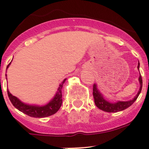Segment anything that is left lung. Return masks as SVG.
<instances>
[{
	"label": "left lung",
	"mask_w": 149,
	"mask_h": 149,
	"mask_svg": "<svg viewBox=\"0 0 149 149\" xmlns=\"http://www.w3.org/2000/svg\"><path fill=\"white\" fill-rule=\"evenodd\" d=\"M137 68H140V63H138ZM139 81H140V90L138 91L137 94L134 96L133 100H129V101L126 102H122V101H118L117 102L115 103H111L105 100L103 97L102 94L100 92V91L97 89V86L96 84H93V99H94V102L95 104L96 105L97 108L101 109L102 111H106V112H110V113H113V112H118V111H121L123 110L126 109L128 107H130L131 104H133L135 101L136 100L137 97L140 95V92H141L142 87H143V79H142L141 75L139 77Z\"/></svg>",
	"instance_id": "obj_1"
}]
</instances>
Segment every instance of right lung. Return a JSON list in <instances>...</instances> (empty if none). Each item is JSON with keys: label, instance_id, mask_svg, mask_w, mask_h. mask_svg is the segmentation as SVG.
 Returning a JSON list of instances; mask_svg holds the SVG:
<instances>
[{"label": "right lung", "instance_id": "obj_1", "mask_svg": "<svg viewBox=\"0 0 149 149\" xmlns=\"http://www.w3.org/2000/svg\"><path fill=\"white\" fill-rule=\"evenodd\" d=\"M11 63V62H10ZM6 67V69L10 65ZM65 79L61 82L59 87L58 88V91L56 92V94L55 95L54 98L48 104H45L44 106H38V105H30V104H25L20 101L16 96H13L9 93V90H7L8 96L9 98V100L11 101L12 104L14 105L15 108H16L18 111H21L25 114L28 115L32 117L36 118H43L47 117V116H51L56 113L57 111L61 108V104H62V94H61V89H62L63 84L65 83Z\"/></svg>", "mask_w": 149, "mask_h": 149}]
</instances>
